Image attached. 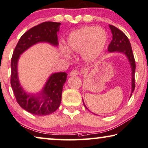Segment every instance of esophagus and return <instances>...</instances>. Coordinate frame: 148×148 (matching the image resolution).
<instances>
[{
  "label": "esophagus",
  "instance_id": "34e87169",
  "mask_svg": "<svg viewBox=\"0 0 148 148\" xmlns=\"http://www.w3.org/2000/svg\"><path fill=\"white\" fill-rule=\"evenodd\" d=\"M78 74H79V72H78V70H74L71 71L69 75H70V76H78Z\"/></svg>",
  "mask_w": 148,
  "mask_h": 148
}]
</instances>
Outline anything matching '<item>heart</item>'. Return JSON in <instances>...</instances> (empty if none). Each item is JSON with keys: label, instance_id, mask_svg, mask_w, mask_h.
Returning a JSON list of instances; mask_svg holds the SVG:
<instances>
[{"label": "heart", "instance_id": "1", "mask_svg": "<svg viewBox=\"0 0 148 148\" xmlns=\"http://www.w3.org/2000/svg\"><path fill=\"white\" fill-rule=\"evenodd\" d=\"M108 41L105 29L96 26H84L72 32L66 42V49H61V53L66 58L70 53H81L84 60H92L100 56Z\"/></svg>", "mask_w": 148, "mask_h": 148}]
</instances>
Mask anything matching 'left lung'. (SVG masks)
<instances>
[{
	"mask_svg": "<svg viewBox=\"0 0 148 148\" xmlns=\"http://www.w3.org/2000/svg\"><path fill=\"white\" fill-rule=\"evenodd\" d=\"M110 29H111L112 34V40L108 47V51L109 53L118 52L121 53L125 55L127 57L131 68V92L130 97H131L132 93L135 90V62L134 59L133 51H132L131 43L129 42V38L124 33L116 27L114 25H109ZM83 104L86 109L85 104Z\"/></svg>",
	"mask_w": 148,
	"mask_h": 148,
	"instance_id": "left-lung-1",
	"label": "left lung"
}]
</instances>
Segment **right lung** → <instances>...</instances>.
<instances>
[{
	"label": "right lung",
	"mask_w": 148,
	"mask_h": 148,
	"mask_svg": "<svg viewBox=\"0 0 148 148\" xmlns=\"http://www.w3.org/2000/svg\"><path fill=\"white\" fill-rule=\"evenodd\" d=\"M61 23L46 21L32 27L21 36L11 58V85L19 105L29 113L37 116L51 114L60 106L62 89L68 74L66 72L51 74L40 92L29 93L19 80L18 61L20 56L33 45L47 42L58 47V32Z\"/></svg>",
	"instance_id": "right-lung-1"
}]
</instances>
